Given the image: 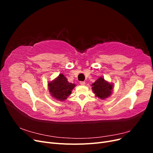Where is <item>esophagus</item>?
<instances>
[{
  "instance_id": "1",
  "label": "esophagus",
  "mask_w": 153,
  "mask_h": 153,
  "mask_svg": "<svg viewBox=\"0 0 153 153\" xmlns=\"http://www.w3.org/2000/svg\"><path fill=\"white\" fill-rule=\"evenodd\" d=\"M80 85H85V82L82 81V82H80Z\"/></svg>"
}]
</instances>
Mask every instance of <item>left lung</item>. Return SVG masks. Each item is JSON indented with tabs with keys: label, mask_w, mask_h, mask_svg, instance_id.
Segmentation results:
<instances>
[{
	"label": "left lung",
	"mask_w": 153,
	"mask_h": 153,
	"mask_svg": "<svg viewBox=\"0 0 153 153\" xmlns=\"http://www.w3.org/2000/svg\"><path fill=\"white\" fill-rule=\"evenodd\" d=\"M92 91L96 96L101 99H105L109 97L113 89V85L105 80L103 77H100L94 84H92Z\"/></svg>",
	"instance_id": "8db88e82"
}]
</instances>
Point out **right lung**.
Wrapping results in <instances>:
<instances>
[{"mask_svg": "<svg viewBox=\"0 0 153 153\" xmlns=\"http://www.w3.org/2000/svg\"><path fill=\"white\" fill-rule=\"evenodd\" d=\"M75 87V84L69 83L62 74H60L54 80L48 83V89L51 95L59 101L67 99Z\"/></svg>", "mask_w": 153, "mask_h": 153, "instance_id": "obj_1", "label": "right lung"}]
</instances>
